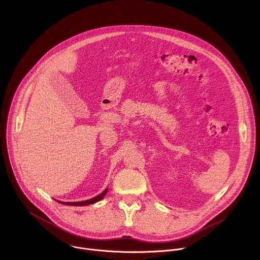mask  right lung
<instances>
[{"label":"right lung","instance_id":"add662e5","mask_svg":"<svg viewBox=\"0 0 260 260\" xmlns=\"http://www.w3.org/2000/svg\"><path fill=\"white\" fill-rule=\"evenodd\" d=\"M107 191H108V188H106V189H105L101 194H99L98 197H94V198H92V199H90V200L83 201V202H72V203H64V202H59V201H57V202L60 203V204L67 205V206H87V205H90V204H94V203L101 201L102 199H104V197L106 196Z\"/></svg>","mask_w":260,"mask_h":260}]
</instances>
